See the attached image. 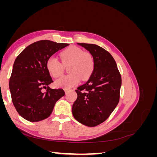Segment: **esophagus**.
Listing matches in <instances>:
<instances>
[{
    "instance_id": "1",
    "label": "esophagus",
    "mask_w": 157,
    "mask_h": 157,
    "mask_svg": "<svg viewBox=\"0 0 157 157\" xmlns=\"http://www.w3.org/2000/svg\"><path fill=\"white\" fill-rule=\"evenodd\" d=\"M69 90H68V89H65V92L66 94H67L69 92Z\"/></svg>"
}]
</instances>
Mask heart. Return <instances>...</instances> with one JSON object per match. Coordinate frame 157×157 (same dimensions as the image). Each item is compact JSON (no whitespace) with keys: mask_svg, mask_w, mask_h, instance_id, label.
Listing matches in <instances>:
<instances>
[{"mask_svg":"<svg viewBox=\"0 0 157 157\" xmlns=\"http://www.w3.org/2000/svg\"><path fill=\"white\" fill-rule=\"evenodd\" d=\"M63 65L69 64L68 75L57 80V87L69 89L77 85L80 78L86 80L94 72L95 61L93 56L88 52H83L77 46H71L64 50L61 54ZM54 56H51L46 61V68L54 78H58L63 74V66Z\"/></svg>","mask_w":157,"mask_h":157,"instance_id":"1","label":"heart"}]
</instances>
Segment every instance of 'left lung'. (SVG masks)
Segmentation results:
<instances>
[{
	"label": "left lung",
	"instance_id": "left-lung-1",
	"mask_svg": "<svg viewBox=\"0 0 157 157\" xmlns=\"http://www.w3.org/2000/svg\"><path fill=\"white\" fill-rule=\"evenodd\" d=\"M91 54L95 67L86 83L75 91L77 99L72 107L73 117L89 127L107 120L119 101L121 76L110 53L96 44L77 43Z\"/></svg>",
	"mask_w": 157,
	"mask_h": 157
}]
</instances>
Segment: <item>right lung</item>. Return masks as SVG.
Listing matches in <instances>:
<instances>
[{
	"label": "right lung",
	"instance_id": "right-lung-1",
	"mask_svg": "<svg viewBox=\"0 0 157 157\" xmlns=\"http://www.w3.org/2000/svg\"><path fill=\"white\" fill-rule=\"evenodd\" d=\"M69 45L48 40L37 41L26 47L14 61L9 88L14 107L25 120L39 122L48 118L56 101L65 95L63 89L48 86L53 80L46 61ZM43 88H47L46 93Z\"/></svg>",
	"mask_w": 157,
	"mask_h": 157
}]
</instances>
